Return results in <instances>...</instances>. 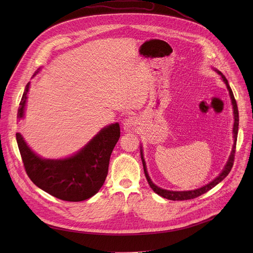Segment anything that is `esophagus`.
I'll use <instances>...</instances> for the list:
<instances>
[{"instance_id":"esophagus-1","label":"esophagus","mask_w":253,"mask_h":253,"mask_svg":"<svg viewBox=\"0 0 253 253\" xmlns=\"http://www.w3.org/2000/svg\"><path fill=\"white\" fill-rule=\"evenodd\" d=\"M138 124H139V119L136 116H130L124 120L123 127L126 132H132L136 130Z\"/></svg>"}]
</instances>
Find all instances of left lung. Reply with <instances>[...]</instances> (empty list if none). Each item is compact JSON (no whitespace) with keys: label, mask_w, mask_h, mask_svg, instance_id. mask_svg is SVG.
<instances>
[{"label":"left lung","mask_w":253,"mask_h":253,"mask_svg":"<svg viewBox=\"0 0 253 253\" xmlns=\"http://www.w3.org/2000/svg\"><path fill=\"white\" fill-rule=\"evenodd\" d=\"M216 72L220 75L221 77V80L224 82V84L226 85V88L229 92V96H230V99H231V104H232V109H233V118H234V123H233V130H232V134H233V145H232V150H231V153L228 157V160L226 162V164L224 165L222 171L218 174V176H216L212 181H210L209 183H207L206 185L200 187V188H197V189H194V190H187V191H172V190H167V189H163L161 187H158L157 185H155L153 182L151 178L149 177V174L147 172V167H146V163H145V159H144V156H143V149H142V146H140V154H141V159H142V163H143V168H144V173H145V176H146V179L147 181L150 185V187L152 188V190L157 193L158 195H160L161 197H164L166 199H169V200H188V199H193V198H196L204 193H206L207 191H209L210 189H212L214 186L217 185L219 182H221L222 180L228 175V173L230 172L231 168H232V165H233V161H234V153H235V146H236V140H237V133H238V122H239V117H238V109H237V104H236V101L234 99V96H233V93H232V90L228 84V81L227 79L225 78V76L221 73L220 71H217L216 70Z\"/></svg>","instance_id":"1"}]
</instances>
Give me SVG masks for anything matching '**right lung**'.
I'll return each mask as SVG.
<instances>
[{
  "instance_id": "obj_1",
  "label": "right lung",
  "mask_w": 253,
  "mask_h": 253,
  "mask_svg": "<svg viewBox=\"0 0 253 253\" xmlns=\"http://www.w3.org/2000/svg\"><path fill=\"white\" fill-rule=\"evenodd\" d=\"M39 70L33 75L35 77ZM30 82L26 85L20 107L19 121L25 117ZM120 138L119 123L102 128L79 151L66 158L47 159L36 154L21 133H16L18 147L26 172L35 185L65 201H83L94 196L103 186L111 153Z\"/></svg>"
}]
</instances>
